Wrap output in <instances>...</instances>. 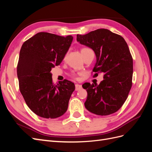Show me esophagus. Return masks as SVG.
<instances>
[{
	"instance_id": "esophagus-1",
	"label": "esophagus",
	"mask_w": 152,
	"mask_h": 152,
	"mask_svg": "<svg viewBox=\"0 0 152 152\" xmlns=\"http://www.w3.org/2000/svg\"><path fill=\"white\" fill-rule=\"evenodd\" d=\"M82 89V86L79 84H75V91H79Z\"/></svg>"
}]
</instances>
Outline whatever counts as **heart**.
I'll return each instance as SVG.
<instances>
[{
  "mask_svg": "<svg viewBox=\"0 0 152 152\" xmlns=\"http://www.w3.org/2000/svg\"><path fill=\"white\" fill-rule=\"evenodd\" d=\"M91 50H91V49H90L89 48H82V49H80V52H81V54H82V56H84L85 54H86L87 53H89V52L91 51ZM66 55H67V54H65V56H64V58H63L64 60H65V59H66ZM70 76H71V77L73 78V79H76L77 74H76V73H75L74 72H72L70 73Z\"/></svg>",
  "mask_w": 152,
  "mask_h": 152,
  "instance_id": "1",
  "label": "heart"
}]
</instances>
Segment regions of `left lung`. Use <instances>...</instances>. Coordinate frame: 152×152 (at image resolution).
Returning a JSON list of instances; mask_svg holds the SVG:
<instances>
[{
    "instance_id": "1",
    "label": "left lung",
    "mask_w": 152,
    "mask_h": 152,
    "mask_svg": "<svg viewBox=\"0 0 152 152\" xmlns=\"http://www.w3.org/2000/svg\"><path fill=\"white\" fill-rule=\"evenodd\" d=\"M77 40L94 51L97 58L93 70L94 75L99 73L104 75L99 85H82L87 92L85 107L102 116L117 112L125 103L132 85L133 59L126 40L104 28L77 35Z\"/></svg>"
}]
</instances>
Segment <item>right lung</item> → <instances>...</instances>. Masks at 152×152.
I'll list each match as a JSON object with an SVG mask.
<instances>
[{"label":"right lung","mask_w":152,"mask_h":152,"mask_svg":"<svg viewBox=\"0 0 152 152\" xmlns=\"http://www.w3.org/2000/svg\"><path fill=\"white\" fill-rule=\"evenodd\" d=\"M72 40V35L39 32L22 45L17 65L20 91L27 106L40 117L58 118L68 109L75 85L66 79L54 84L50 71L61 63Z\"/></svg>","instance_id":"add662e5"}]
</instances>
